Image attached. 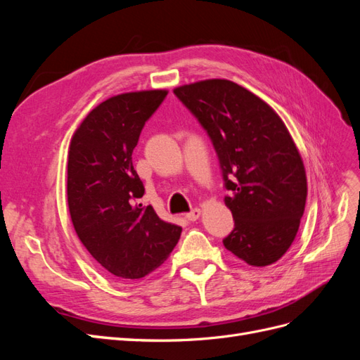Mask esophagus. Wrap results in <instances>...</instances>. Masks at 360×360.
Instances as JSON below:
<instances>
[{
	"label": "esophagus",
	"instance_id": "1",
	"mask_svg": "<svg viewBox=\"0 0 360 360\" xmlns=\"http://www.w3.org/2000/svg\"><path fill=\"white\" fill-rule=\"evenodd\" d=\"M200 214H201V210H200V209H192V210L186 214V219L193 222V221H197V219H198Z\"/></svg>",
	"mask_w": 360,
	"mask_h": 360
}]
</instances>
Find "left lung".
<instances>
[{"instance_id":"obj_1","label":"left lung","mask_w":360,"mask_h":360,"mask_svg":"<svg viewBox=\"0 0 360 360\" xmlns=\"http://www.w3.org/2000/svg\"><path fill=\"white\" fill-rule=\"evenodd\" d=\"M198 120L219 160L234 228L224 246L250 266L287 252L307 202V174L285 124L243 86L209 79L174 90Z\"/></svg>"}]
</instances>
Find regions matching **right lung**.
I'll return each mask as SVG.
<instances>
[{"label": "right lung", "mask_w": 360, "mask_h": 360, "mask_svg": "<svg viewBox=\"0 0 360 360\" xmlns=\"http://www.w3.org/2000/svg\"><path fill=\"white\" fill-rule=\"evenodd\" d=\"M165 90L111 97L76 130L68 163V201L79 240L106 271L123 281L144 278L176 248L181 228L162 221L151 205L132 153L141 130Z\"/></svg>", "instance_id": "1"}]
</instances>
